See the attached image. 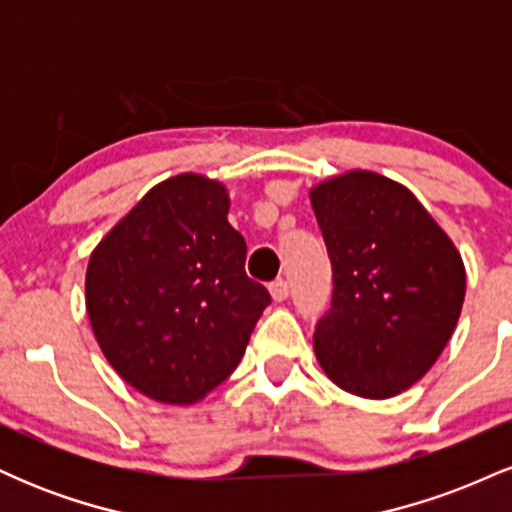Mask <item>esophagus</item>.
I'll list each match as a JSON object with an SVG mask.
<instances>
[{
  "label": "esophagus",
  "instance_id": "obj_1",
  "mask_svg": "<svg viewBox=\"0 0 512 512\" xmlns=\"http://www.w3.org/2000/svg\"><path fill=\"white\" fill-rule=\"evenodd\" d=\"M269 293H272V298L276 303H281V301H286V298H289V284H286L284 279H279V281H274L272 286H269Z\"/></svg>",
  "mask_w": 512,
  "mask_h": 512
}]
</instances>
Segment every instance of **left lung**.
Returning a JSON list of instances; mask_svg holds the SVG:
<instances>
[{"label": "left lung", "instance_id": "obj_1", "mask_svg": "<svg viewBox=\"0 0 512 512\" xmlns=\"http://www.w3.org/2000/svg\"><path fill=\"white\" fill-rule=\"evenodd\" d=\"M332 260V308L315 356L334 385L363 399L409 390L433 368L460 320V250L402 182L354 168L310 187Z\"/></svg>", "mask_w": 512, "mask_h": 512}]
</instances>
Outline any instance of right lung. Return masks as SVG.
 Masks as SVG:
<instances>
[{
    "label": "right lung",
    "mask_w": 512,
    "mask_h": 512,
    "mask_svg": "<svg viewBox=\"0 0 512 512\" xmlns=\"http://www.w3.org/2000/svg\"><path fill=\"white\" fill-rule=\"evenodd\" d=\"M226 185L158 182L88 257L86 313L113 370L149 399L187 407L236 370L269 293L245 274Z\"/></svg>",
    "instance_id": "add662e5"
}]
</instances>
